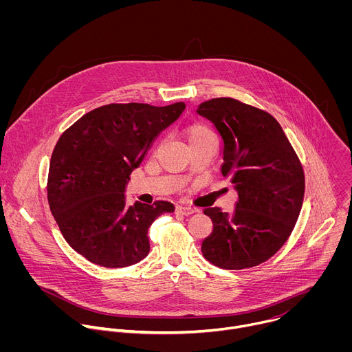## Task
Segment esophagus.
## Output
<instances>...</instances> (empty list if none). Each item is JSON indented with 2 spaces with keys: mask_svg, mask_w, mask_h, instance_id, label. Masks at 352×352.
I'll return each mask as SVG.
<instances>
[{
  "mask_svg": "<svg viewBox=\"0 0 352 352\" xmlns=\"http://www.w3.org/2000/svg\"><path fill=\"white\" fill-rule=\"evenodd\" d=\"M177 213L182 216H190L195 213V209L188 208V206H177Z\"/></svg>",
  "mask_w": 352,
  "mask_h": 352,
  "instance_id": "1",
  "label": "esophagus"
}]
</instances>
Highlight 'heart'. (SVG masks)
<instances>
[{
    "label": "heart",
    "mask_w": 352,
    "mask_h": 352,
    "mask_svg": "<svg viewBox=\"0 0 352 352\" xmlns=\"http://www.w3.org/2000/svg\"><path fill=\"white\" fill-rule=\"evenodd\" d=\"M209 135H212V131L202 124H192L185 129V138L188 144H192Z\"/></svg>",
    "instance_id": "1"
}]
</instances>
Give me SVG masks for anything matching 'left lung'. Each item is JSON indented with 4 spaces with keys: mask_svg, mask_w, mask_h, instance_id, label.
Listing matches in <instances>:
<instances>
[{
    "mask_svg": "<svg viewBox=\"0 0 352 352\" xmlns=\"http://www.w3.org/2000/svg\"><path fill=\"white\" fill-rule=\"evenodd\" d=\"M223 139L221 174L238 192L232 213L205 209L213 232L204 256L217 267L241 270L270 259L285 243L305 193L302 166L281 125L269 113L231 97L199 106Z\"/></svg>",
    "mask_w": 352,
    "mask_h": 352,
    "instance_id": "left-lung-1",
    "label": "left lung"
}]
</instances>
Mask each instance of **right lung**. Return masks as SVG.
<instances>
[{"instance_id":"1","label":"right lung","mask_w":352,"mask_h":352,"mask_svg":"<svg viewBox=\"0 0 352 352\" xmlns=\"http://www.w3.org/2000/svg\"><path fill=\"white\" fill-rule=\"evenodd\" d=\"M184 110L182 102L107 104L60 136L50 160L48 205L65 241L89 262L118 269L147 256L148 227L174 205L159 200L128 208L124 193L150 144Z\"/></svg>"}]
</instances>
